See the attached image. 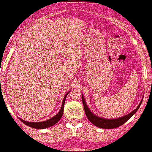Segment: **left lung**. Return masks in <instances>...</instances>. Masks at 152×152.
<instances>
[{"label":"left lung","instance_id":"left-lung-1","mask_svg":"<svg viewBox=\"0 0 152 152\" xmlns=\"http://www.w3.org/2000/svg\"><path fill=\"white\" fill-rule=\"evenodd\" d=\"M82 99H83L84 108H85V114L87 115V118L89 120L90 122H91L94 125L98 127V128H104V129H113V128H117V127L121 126V125H123L124 123H126L129 119H130L131 117L135 114L136 112L139 110L140 106H141L142 103V99L143 98H142L141 102H140L139 106H138L134 110H132V112L128 113V115H125V116L119 117V118H116V119H106V118H103V117L97 116L96 115H95L94 113H93L91 111L89 108L87 106V103H86V101L85 98H84L83 94H82Z\"/></svg>","mask_w":152,"mask_h":152}]
</instances>
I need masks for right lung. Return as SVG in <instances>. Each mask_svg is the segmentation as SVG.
<instances>
[{"label":"right lung","mask_w":152,"mask_h":152,"mask_svg":"<svg viewBox=\"0 0 152 152\" xmlns=\"http://www.w3.org/2000/svg\"><path fill=\"white\" fill-rule=\"evenodd\" d=\"M69 92H70V91L67 93V94L65 95L64 98H63V102H62L61 107V109L58 112V113L56 115H54L53 117H52V118L48 119V120H46V121H40V122L26 121H24V120H23V119L19 118L20 120L22 122H23L24 124H26V126L31 127V128H37V129H45V128H49V127H51L54 125H55V124L57 123L58 121H59L61 118V117L63 116V108H64V104L65 102V99H66V97L67 95H68Z\"/></svg>","instance_id":"obj_1"}]
</instances>
